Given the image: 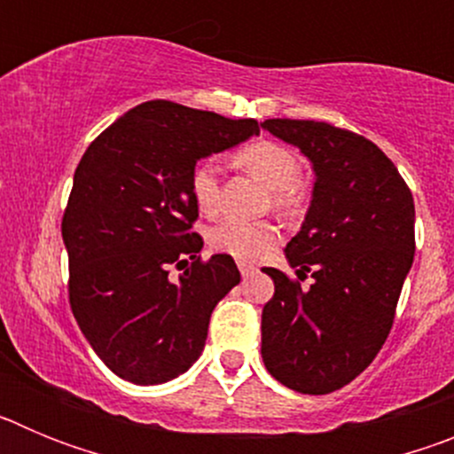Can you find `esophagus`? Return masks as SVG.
<instances>
[{"label":"esophagus","mask_w":454,"mask_h":454,"mask_svg":"<svg viewBox=\"0 0 454 454\" xmlns=\"http://www.w3.org/2000/svg\"><path fill=\"white\" fill-rule=\"evenodd\" d=\"M239 270L243 277H252L256 270H259V268L252 266V263H247V262H239Z\"/></svg>","instance_id":"esophagus-1"}]
</instances>
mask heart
I'll use <instances>...</instances> for the list:
<instances>
[{"instance_id":"obj_1","label":"heart","mask_w":454,"mask_h":454,"mask_svg":"<svg viewBox=\"0 0 454 454\" xmlns=\"http://www.w3.org/2000/svg\"><path fill=\"white\" fill-rule=\"evenodd\" d=\"M236 163L272 191V204L279 211H295L300 204L298 182L302 175L300 156L275 140H256L236 152ZM191 195L204 215H215L220 208V177L214 161H200L191 172ZM277 227L268 220H223L208 231V246L224 254L254 262L277 243Z\"/></svg>"}]
</instances>
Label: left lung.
Here are the masks:
<instances>
[{"label":"left lung","mask_w":454,"mask_h":454,"mask_svg":"<svg viewBox=\"0 0 454 454\" xmlns=\"http://www.w3.org/2000/svg\"><path fill=\"white\" fill-rule=\"evenodd\" d=\"M266 131L298 147L316 172L311 204L286 259L302 288L263 268L275 295L262 314V356L277 382L309 395L346 387L391 332L414 262V198L375 143L314 120H266Z\"/></svg>","instance_id":"8db88e82"}]
</instances>
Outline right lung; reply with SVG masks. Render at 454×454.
Here are the masks:
<instances>
[{
	"label": "right lung",
	"instance_id": "right-lung-1",
	"mask_svg": "<svg viewBox=\"0 0 454 454\" xmlns=\"http://www.w3.org/2000/svg\"><path fill=\"white\" fill-rule=\"evenodd\" d=\"M256 134V120L152 99L82 156L61 224L70 307L92 350L127 382L186 372L202 355L211 311L240 282L230 254L200 262L191 172ZM172 262L184 268L179 280L167 277Z\"/></svg>",
	"mask_w": 454,
	"mask_h": 454
}]
</instances>
